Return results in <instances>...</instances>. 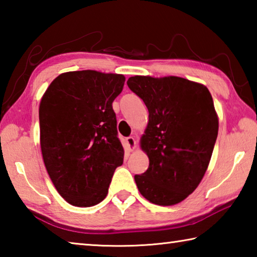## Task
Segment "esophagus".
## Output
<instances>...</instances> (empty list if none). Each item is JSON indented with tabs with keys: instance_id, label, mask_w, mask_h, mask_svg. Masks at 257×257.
Segmentation results:
<instances>
[{
	"instance_id": "obj_1",
	"label": "esophagus",
	"mask_w": 257,
	"mask_h": 257,
	"mask_svg": "<svg viewBox=\"0 0 257 257\" xmlns=\"http://www.w3.org/2000/svg\"><path fill=\"white\" fill-rule=\"evenodd\" d=\"M125 144H127L129 151H134L135 146H136V141H135L134 137L129 136V137L125 138Z\"/></svg>"
}]
</instances>
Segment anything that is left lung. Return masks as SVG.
Segmentation results:
<instances>
[{
  "instance_id": "1",
  "label": "left lung",
  "mask_w": 257,
  "mask_h": 257,
  "mask_svg": "<svg viewBox=\"0 0 257 257\" xmlns=\"http://www.w3.org/2000/svg\"><path fill=\"white\" fill-rule=\"evenodd\" d=\"M130 90L149 110L141 146L149 169L135 176L138 190L156 205H175L197 188L214 149L219 120L205 86L180 77H130Z\"/></svg>"
}]
</instances>
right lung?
<instances>
[{
	"label": "right lung",
	"mask_w": 257,
	"mask_h": 257,
	"mask_svg": "<svg viewBox=\"0 0 257 257\" xmlns=\"http://www.w3.org/2000/svg\"><path fill=\"white\" fill-rule=\"evenodd\" d=\"M124 80L116 73L70 71L56 77L43 95V160L56 190L71 205L101 203L123 163L112 102Z\"/></svg>",
	"instance_id": "1"
}]
</instances>
